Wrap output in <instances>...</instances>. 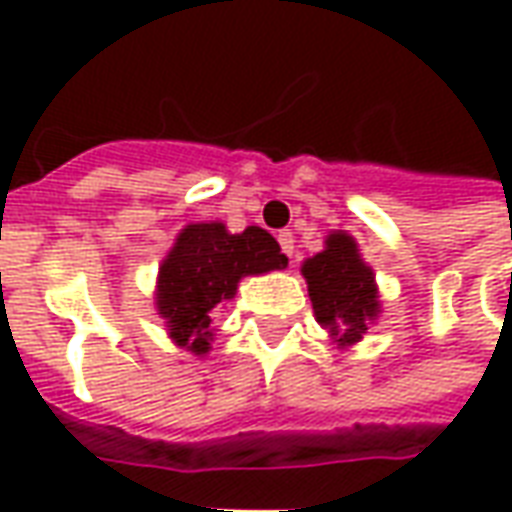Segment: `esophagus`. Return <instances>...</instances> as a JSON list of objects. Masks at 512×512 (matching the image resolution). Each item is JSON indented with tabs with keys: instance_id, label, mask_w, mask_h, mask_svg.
I'll list each match as a JSON object with an SVG mask.
<instances>
[{
	"instance_id": "esophagus-1",
	"label": "esophagus",
	"mask_w": 512,
	"mask_h": 512,
	"mask_svg": "<svg viewBox=\"0 0 512 512\" xmlns=\"http://www.w3.org/2000/svg\"><path fill=\"white\" fill-rule=\"evenodd\" d=\"M279 246H282V252H285V255L293 257V252H296V241H293V233H290V230L279 233Z\"/></svg>"
}]
</instances>
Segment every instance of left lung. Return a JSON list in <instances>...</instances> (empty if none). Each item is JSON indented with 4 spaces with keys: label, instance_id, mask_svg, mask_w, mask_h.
<instances>
[{
    "label": "left lung",
    "instance_id": "left-lung-1",
    "mask_svg": "<svg viewBox=\"0 0 512 512\" xmlns=\"http://www.w3.org/2000/svg\"><path fill=\"white\" fill-rule=\"evenodd\" d=\"M315 321L329 332L337 348H351L381 315L376 274L359 252L354 235L334 230L318 255L301 263Z\"/></svg>",
    "mask_w": 512,
    "mask_h": 512
}]
</instances>
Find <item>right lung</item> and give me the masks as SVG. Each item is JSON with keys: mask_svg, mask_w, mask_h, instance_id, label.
Returning a JSON list of instances; mask_svg holds the SVG:
<instances>
[{"mask_svg": "<svg viewBox=\"0 0 512 512\" xmlns=\"http://www.w3.org/2000/svg\"><path fill=\"white\" fill-rule=\"evenodd\" d=\"M288 257L263 227L230 233L222 222H191L158 266L156 312L178 348L205 356L213 343V321L244 277L282 271Z\"/></svg>", "mask_w": 512, "mask_h": 512, "instance_id": "right-lung-1", "label": "right lung"}]
</instances>
